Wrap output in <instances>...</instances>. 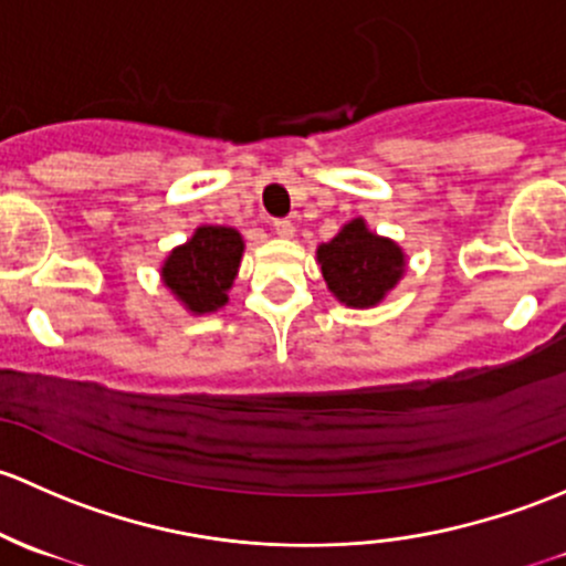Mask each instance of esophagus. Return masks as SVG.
Here are the masks:
<instances>
[{
    "mask_svg": "<svg viewBox=\"0 0 566 566\" xmlns=\"http://www.w3.org/2000/svg\"><path fill=\"white\" fill-rule=\"evenodd\" d=\"M275 234L277 237H294V223H291L289 218H281V220H275Z\"/></svg>",
    "mask_w": 566,
    "mask_h": 566,
    "instance_id": "34e87169",
    "label": "esophagus"
}]
</instances>
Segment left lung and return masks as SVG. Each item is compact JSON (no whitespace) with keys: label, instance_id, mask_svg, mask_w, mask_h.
Returning a JSON list of instances; mask_svg holds the SVG:
<instances>
[{"label":"left lung","instance_id":"left-lung-1","mask_svg":"<svg viewBox=\"0 0 566 566\" xmlns=\"http://www.w3.org/2000/svg\"><path fill=\"white\" fill-rule=\"evenodd\" d=\"M318 261L332 294L352 307L381 302L406 266L398 244L370 234L363 220H352L335 240L322 244Z\"/></svg>","mask_w":566,"mask_h":566}]
</instances>
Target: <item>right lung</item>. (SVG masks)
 Returning a JSON list of instances; mask_svg holds the SVG:
<instances>
[{
  "mask_svg": "<svg viewBox=\"0 0 566 566\" xmlns=\"http://www.w3.org/2000/svg\"><path fill=\"white\" fill-rule=\"evenodd\" d=\"M242 259V237L223 226H203L193 240L174 250L163 264V281L193 313H212L226 305L237 266Z\"/></svg>",
  "mask_w": 566,
  "mask_h": 566,
  "instance_id": "add662e5",
  "label": "right lung"
}]
</instances>
